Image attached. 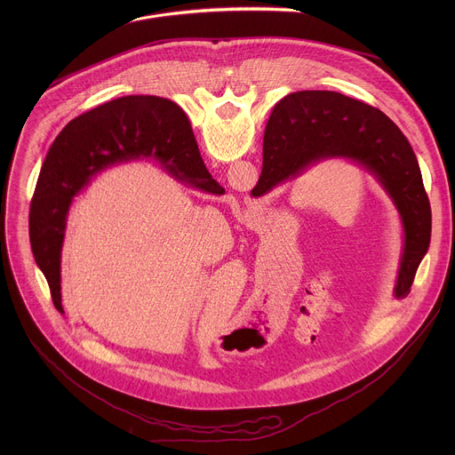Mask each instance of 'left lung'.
I'll list each match as a JSON object with an SVG mask.
<instances>
[{"label":"left lung","instance_id":"8db88e82","mask_svg":"<svg viewBox=\"0 0 455 455\" xmlns=\"http://www.w3.org/2000/svg\"><path fill=\"white\" fill-rule=\"evenodd\" d=\"M169 106L190 127L183 109L171 100ZM326 160H347L365 169L396 207L403 244L395 297H407L430 244L432 212L409 140L378 108L337 92L286 95L265 129L263 171L253 196H267Z\"/></svg>","mask_w":455,"mask_h":455}]
</instances>
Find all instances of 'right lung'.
Masks as SVG:
<instances>
[{"instance_id": "right-lung-1", "label": "right lung", "mask_w": 455, "mask_h": 455, "mask_svg": "<svg viewBox=\"0 0 455 455\" xmlns=\"http://www.w3.org/2000/svg\"><path fill=\"white\" fill-rule=\"evenodd\" d=\"M149 160L190 188L221 194L207 171L192 129L167 99L129 95L100 104L62 129L53 140L30 204L28 232L36 263L46 277L53 306L60 302V255L70 207L102 171Z\"/></svg>"}]
</instances>
